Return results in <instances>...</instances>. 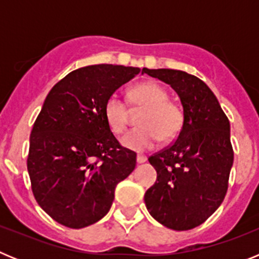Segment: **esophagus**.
Masks as SVG:
<instances>
[{"mask_svg":"<svg viewBox=\"0 0 259 259\" xmlns=\"http://www.w3.org/2000/svg\"><path fill=\"white\" fill-rule=\"evenodd\" d=\"M146 159H148V158H146L145 155H143V154H139V155H137V158H136L137 163H144V162H146Z\"/></svg>","mask_w":259,"mask_h":259,"instance_id":"esophagus-1","label":"esophagus"}]
</instances>
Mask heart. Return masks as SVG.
I'll use <instances>...</instances> for the list:
<instances>
[{"instance_id":"obj_1","label":"heart","mask_w":259,"mask_h":259,"mask_svg":"<svg viewBox=\"0 0 259 259\" xmlns=\"http://www.w3.org/2000/svg\"><path fill=\"white\" fill-rule=\"evenodd\" d=\"M136 106L145 107L139 118L140 127L132 128L122 137V145L132 152H146L153 149L163 136L171 140L180 132L183 124L182 110L168 101L166 89L154 81H145L135 85L128 93ZM105 119L111 132L122 134L128 123V107L118 95L107 98L104 107Z\"/></svg>"}]
</instances>
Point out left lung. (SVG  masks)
I'll return each mask as SVG.
<instances>
[{"mask_svg": "<svg viewBox=\"0 0 259 259\" xmlns=\"http://www.w3.org/2000/svg\"><path fill=\"white\" fill-rule=\"evenodd\" d=\"M178 93L183 124L168 148L149 157L157 180L145 193V205L164 227L187 231L197 227L221 206L233 164L230 120L211 89L180 70L144 68Z\"/></svg>", "mask_w": 259, "mask_h": 259, "instance_id": "1", "label": "left lung"}]
</instances>
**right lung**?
Listing matches in <instances>:
<instances>
[{"label": "right lung", "mask_w": 259, "mask_h": 259, "mask_svg": "<svg viewBox=\"0 0 259 259\" xmlns=\"http://www.w3.org/2000/svg\"><path fill=\"white\" fill-rule=\"evenodd\" d=\"M139 67L77 68L50 89L29 137L32 192L62 226L83 228L109 212L119 182L136 166L105 119L107 98L134 79Z\"/></svg>", "instance_id": "add662e5"}]
</instances>
